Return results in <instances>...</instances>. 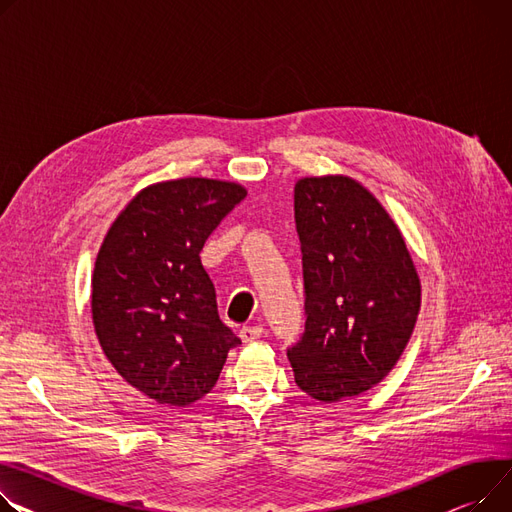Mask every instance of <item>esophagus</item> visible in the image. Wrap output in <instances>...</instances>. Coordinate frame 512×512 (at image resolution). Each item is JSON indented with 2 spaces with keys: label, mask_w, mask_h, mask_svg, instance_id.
I'll list each match as a JSON object with an SVG mask.
<instances>
[{
  "label": "esophagus",
  "mask_w": 512,
  "mask_h": 512,
  "mask_svg": "<svg viewBox=\"0 0 512 512\" xmlns=\"http://www.w3.org/2000/svg\"><path fill=\"white\" fill-rule=\"evenodd\" d=\"M263 335V327L261 325H247L241 329V339L245 344H251L255 342V339H259Z\"/></svg>",
  "instance_id": "obj_1"
}]
</instances>
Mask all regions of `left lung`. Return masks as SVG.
Listing matches in <instances>:
<instances>
[{
	"label": "left lung",
	"mask_w": 512,
	"mask_h": 512,
	"mask_svg": "<svg viewBox=\"0 0 512 512\" xmlns=\"http://www.w3.org/2000/svg\"><path fill=\"white\" fill-rule=\"evenodd\" d=\"M294 218L306 309L288 350L294 381L321 403L352 399L379 385L410 342L420 276L395 220L352 177L298 179Z\"/></svg>",
	"instance_id": "8db88e82"
}]
</instances>
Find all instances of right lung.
<instances>
[{
    "instance_id": "add662e5",
    "label": "right lung",
    "mask_w": 512,
    "mask_h": 512,
    "mask_svg": "<svg viewBox=\"0 0 512 512\" xmlns=\"http://www.w3.org/2000/svg\"><path fill=\"white\" fill-rule=\"evenodd\" d=\"M238 183L185 177L148 185L105 234L92 274V323L121 377L185 407L216 385L241 337L222 323L201 249L245 199Z\"/></svg>"
}]
</instances>
